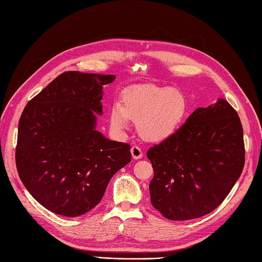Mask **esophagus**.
<instances>
[{
  "mask_svg": "<svg viewBox=\"0 0 262 262\" xmlns=\"http://www.w3.org/2000/svg\"><path fill=\"white\" fill-rule=\"evenodd\" d=\"M130 153H132L133 159H135V160H138V159H142L143 158L142 149H141V147H138V146H133L130 148Z\"/></svg>",
  "mask_w": 262,
  "mask_h": 262,
  "instance_id": "34e87169",
  "label": "esophagus"
}]
</instances>
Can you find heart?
<instances>
[{
    "label": "heart",
    "mask_w": 262,
    "mask_h": 262,
    "mask_svg": "<svg viewBox=\"0 0 262 262\" xmlns=\"http://www.w3.org/2000/svg\"><path fill=\"white\" fill-rule=\"evenodd\" d=\"M189 110V100L182 91L169 86L136 85L122 92V105L110 110V125L124 133L129 119L136 121L143 140L161 143L180 129Z\"/></svg>",
    "instance_id": "obj_1"
}]
</instances>
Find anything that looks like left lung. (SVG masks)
<instances>
[{"instance_id": "obj_1", "label": "left lung", "mask_w": 262, "mask_h": 262, "mask_svg": "<svg viewBox=\"0 0 262 262\" xmlns=\"http://www.w3.org/2000/svg\"><path fill=\"white\" fill-rule=\"evenodd\" d=\"M151 203L164 217L188 221L219 207L244 166L241 120L224 99L197 108L169 140L147 151Z\"/></svg>"}]
</instances>
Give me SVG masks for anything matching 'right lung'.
Instances as JSON below:
<instances>
[{
    "label": "right lung",
    "instance_id": "add662e5",
    "mask_svg": "<svg viewBox=\"0 0 262 262\" xmlns=\"http://www.w3.org/2000/svg\"><path fill=\"white\" fill-rule=\"evenodd\" d=\"M115 75L65 72L27 103L18 127L15 163L31 196L66 217L88 213L111 178L132 161L128 144L97 130L102 88Z\"/></svg>",
    "mask_w": 262,
    "mask_h": 262
}]
</instances>
